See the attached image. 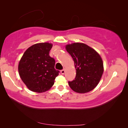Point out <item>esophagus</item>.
<instances>
[{"instance_id": "obj_1", "label": "esophagus", "mask_w": 128, "mask_h": 128, "mask_svg": "<svg viewBox=\"0 0 128 128\" xmlns=\"http://www.w3.org/2000/svg\"><path fill=\"white\" fill-rule=\"evenodd\" d=\"M60 73H61V74H64V73H65V69H64L61 70H60Z\"/></svg>"}]
</instances>
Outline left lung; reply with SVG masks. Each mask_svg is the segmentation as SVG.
Returning <instances> with one entry per match:
<instances>
[{"label":"left lung","mask_w":128,"mask_h":128,"mask_svg":"<svg viewBox=\"0 0 128 128\" xmlns=\"http://www.w3.org/2000/svg\"><path fill=\"white\" fill-rule=\"evenodd\" d=\"M66 50L74 60L76 76L69 82L70 88L76 92L86 93L95 88L101 80L103 72L102 60L100 55L83 43L67 45Z\"/></svg>","instance_id":"left-lung-1"}]
</instances>
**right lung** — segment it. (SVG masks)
<instances>
[{
  "mask_svg": "<svg viewBox=\"0 0 128 128\" xmlns=\"http://www.w3.org/2000/svg\"><path fill=\"white\" fill-rule=\"evenodd\" d=\"M52 47L48 42L36 44L28 48L20 59L19 74L31 91L42 92L50 90L58 76L55 59L49 55Z\"/></svg>",
  "mask_w": 128,
  "mask_h": 128,
  "instance_id": "1",
  "label": "right lung"
}]
</instances>
